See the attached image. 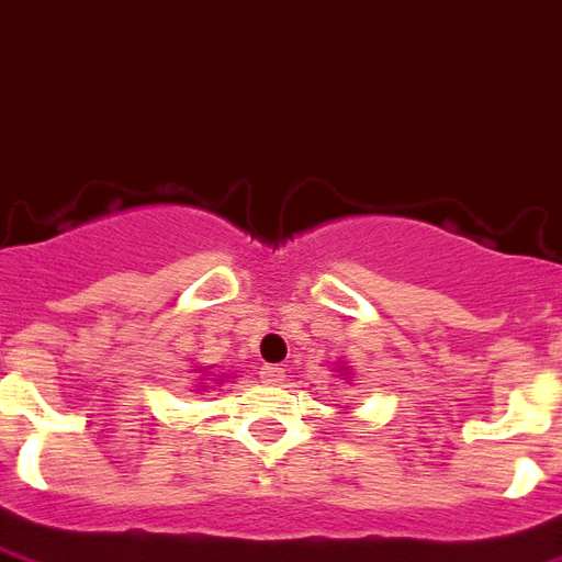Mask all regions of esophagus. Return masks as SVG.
<instances>
[{
    "label": "esophagus",
    "mask_w": 562,
    "mask_h": 562,
    "mask_svg": "<svg viewBox=\"0 0 562 562\" xmlns=\"http://www.w3.org/2000/svg\"><path fill=\"white\" fill-rule=\"evenodd\" d=\"M261 380H265V383H282V380H285V371H282L280 364H265V368H261Z\"/></svg>",
    "instance_id": "34e87169"
}]
</instances>
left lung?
Returning <instances> with one entry per match:
<instances>
[{
  "mask_svg": "<svg viewBox=\"0 0 562 562\" xmlns=\"http://www.w3.org/2000/svg\"><path fill=\"white\" fill-rule=\"evenodd\" d=\"M335 371L340 380H349V364H335Z\"/></svg>",
  "mask_w": 562,
  "mask_h": 562,
  "instance_id": "obj_1",
  "label": "left lung"
}]
</instances>
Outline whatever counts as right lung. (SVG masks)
<instances>
[{
    "label": "right lung",
    "instance_id": "right-lung-1",
    "mask_svg": "<svg viewBox=\"0 0 562 562\" xmlns=\"http://www.w3.org/2000/svg\"><path fill=\"white\" fill-rule=\"evenodd\" d=\"M194 374H200L198 383H194V386H198V392L213 390V386H218V383H222V376L210 374V371H206V368H200V364H194Z\"/></svg>",
    "mask_w": 562,
    "mask_h": 562
}]
</instances>
